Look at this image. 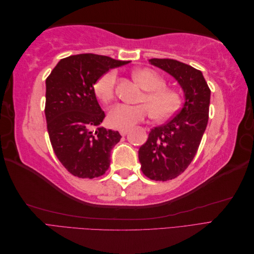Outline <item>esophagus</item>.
<instances>
[{"label": "esophagus", "instance_id": "obj_1", "mask_svg": "<svg viewBox=\"0 0 254 254\" xmlns=\"http://www.w3.org/2000/svg\"><path fill=\"white\" fill-rule=\"evenodd\" d=\"M120 133H121V135H126L127 133H128V129H120Z\"/></svg>", "mask_w": 254, "mask_h": 254}]
</instances>
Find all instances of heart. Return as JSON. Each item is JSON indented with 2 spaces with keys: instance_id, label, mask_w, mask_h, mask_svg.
<instances>
[{
  "instance_id": "heart-1",
  "label": "heart",
  "mask_w": 254,
  "mask_h": 254,
  "mask_svg": "<svg viewBox=\"0 0 254 254\" xmlns=\"http://www.w3.org/2000/svg\"><path fill=\"white\" fill-rule=\"evenodd\" d=\"M134 79L145 90L140 102L144 104L114 106L108 113V123L113 128L128 129L145 119L152 117L156 120H167L179 110L181 96L178 91L165 87L162 76L149 67L135 68ZM117 73L109 71L99 77L94 84V93L99 101L109 104L115 95Z\"/></svg>"
}]
</instances>
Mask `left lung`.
Here are the masks:
<instances>
[{
  "label": "left lung",
  "mask_w": 254,
  "mask_h": 254,
  "mask_svg": "<svg viewBox=\"0 0 254 254\" xmlns=\"http://www.w3.org/2000/svg\"><path fill=\"white\" fill-rule=\"evenodd\" d=\"M149 64L178 81L184 93L181 110L166 124L151 129L139 149L143 174L167 181L187 170L194 159L209 120L211 90L197 68L174 59H149Z\"/></svg>",
  "instance_id": "obj_1"
}]
</instances>
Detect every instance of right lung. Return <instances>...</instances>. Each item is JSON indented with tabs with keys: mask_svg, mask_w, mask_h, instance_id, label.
I'll list each match as a JSON object with an SVG mask.
<instances>
[{
	"mask_svg": "<svg viewBox=\"0 0 254 254\" xmlns=\"http://www.w3.org/2000/svg\"><path fill=\"white\" fill-rule=\"evenodd\" d=\"M129 63L79 54L61 59L45 80L44 112L54 152L78 178H95L109 168L111 149L122 136L101 126L105 112L94 84L110 68Z\"/></svg>",
	"mask_w": 254,
	"mask_h": 254,
	"instance_id": "right-lung-1",
	"label": "right lung"
}]
</instances>
